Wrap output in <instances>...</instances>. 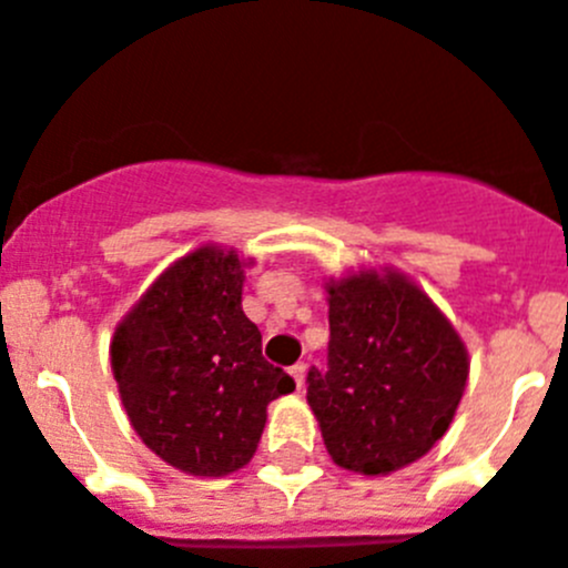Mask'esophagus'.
<instances>
[{
  "label": "esophagus",
  "mask_w": 568,
  "mask_h": 568,
  "mask_svg": "<svg viewBox=\"0 0 568 568\" xmlns=\"http://www.w3.org/2000/svg\"><path fill=\"white\" fill-rule=\"evenodd\" d=\"M290 375H293L295 378V386H304V381H307V364H304V361H298V364L295 366H290Z\"/></svg>",
  "instance_id": "obj_1"
}]
</instances>
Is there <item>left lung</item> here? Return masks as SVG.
<instances>
[{"label":"left lung","instance_id":"8db88e82","mask_svg":"<svg viewBox=\"0 0 568 568\" xmlns=\"http://www.w3.org/2000/svg\"><path fill=\"white\" fill-rule=\"evenodd\" d=\"M469 361L453 324L404 275L358 273L329 287L327 366L307 400L344 469L386 475L449 429Z\"/></svg>","mask_w":568,"mask_h":568}]
</instances>
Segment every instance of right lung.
<instances>
[{
    "mask_svg": "<svg viewBox=\"0 0 568 568\" xmlns=\"http://www.w3.org/2000/svg\"><path fill=\"white\" fill-rule=\"evenodd\" d=\"M241 284L233 253L195 250L159 275L110 344L139 438L170 466L204 478L247 464L267 404L295 389L261 355L258 327L241 310Z\"/></svg>",
    "mask_w": 568,
    "mask_h": 568,
    "instance_id": "1",
    "label": "right lung"
}]
</instances>
